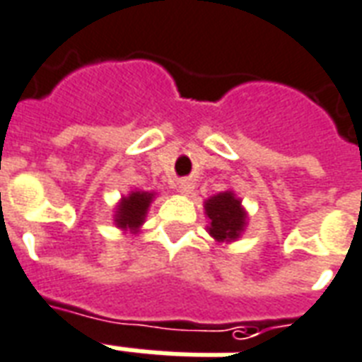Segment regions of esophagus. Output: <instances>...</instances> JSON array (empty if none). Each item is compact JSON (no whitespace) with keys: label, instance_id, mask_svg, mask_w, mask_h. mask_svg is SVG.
Wrapping results in <instances>:
<instances>
[{"label":"esophagus","instance_id":"esophagus-1","mask_svg":"<svg viewBox=\"0 0 362 362\" xmlns=\"http://www.w3.org/2000/svg\"><path fill=\"white\" fill-rule=\"evenodd\" d=\"M193 186H192V182L189 180H182L180 184H178V192L182 193V195H187V193H192Z\"/></svg>","mask_w":362,"mask_h":362}]
</instances>
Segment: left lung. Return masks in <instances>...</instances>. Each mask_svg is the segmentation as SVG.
I'll return each mask as SVG.
<instances>
[{"instance_id":"left-lung-1","label":"left lung","mask_w":362,"mask_h":362,"mask_svg":"<svg viewBox=\"0 0 362 362\" xmlns=\"http://www.w3.org/2000/svg\"><path fill=\"white\" fill-rule=\"evenodd\" d=\"M205 214L209 216V233L218 243L235 241L247 226V212L233 192H222L205 201Z\"/></svg>"}]
</instances>
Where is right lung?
Segmentation results:
<instances>
[{"mask_svg": "<svg viewBox=\"0 0 362 362\" xmlns=\"http://www.w3.org/2000/svg\"><path fill=\"white\" fill-rule=\"evenodd\" d=\"M153 195L156 193L134 189L127 197H123L117 209H115V226L121 228V230L136 231L140 226L144 224L150 203L153 201Z\"/></svg>", "mask_w": 362, "mask_h": 362, "instance_id": "1", "label": "right lung"}]
</instances>
